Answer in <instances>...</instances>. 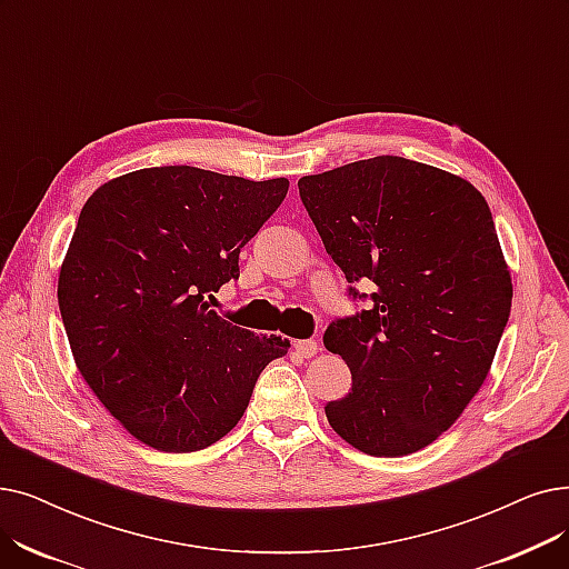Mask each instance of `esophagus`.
<instances>
[{
  "instance_id": "esophagus-1",
  "label": "esophagus",
  "mask_w": 569,
  "mask_h": 569,
  "mask_svg": "<svg viewBox=\"0 0 569 569\" xmlns=\"http://www.w3.org/2000/svg\"><path fill=\"white\" fill-rule=\"evenodd\" d=\"M292 349L298 351V356L302 358H313L318 353V341L316 339H302V341H295Z\"/></svg>"
}]
</instances>
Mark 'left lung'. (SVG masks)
Returning a JSON list of instances; mask_svg holds the SVG:
<instances>
[{"label":"left lung","mask_w":569,"mask_h":569,"mask_svg":"<svg viewBox=\"0 0 569 569\" xmlns=\"http://www.w3.org/2000/svg\"><path fill=\"white\" fill-rule=\"evenodd\" d=\"M298 188L346 281L377 288L367 309L326 330V349L353 379L346 398L328 402V421L369 456L421 451L479 392L511 311L483 194L398 156L302 177Z\"/></svg>","instance_id":"left-lung-1"}]
</instances>
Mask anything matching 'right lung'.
Returning <instances> with one entry per match:
<instances>
[{
  "label": "right lung",
  "mask_w": 569,
  "mask_h": 569,
  "mask_svg": "<svg viewBox=\"0 0 569 569\" xmlns=\"http://www.w3.org/2000/svg\"><path fill=\"white\" fill-rule=\"evenodd\" d=\"M286 192L288 179L174 164L122 174L83 204L58 279L62 323L97 400L146 447H211L288 353V339L256 337L207 302L239 279V251Z\"/></svg>",
  "instance_id": "right-lung-1"
}]
</instances>
